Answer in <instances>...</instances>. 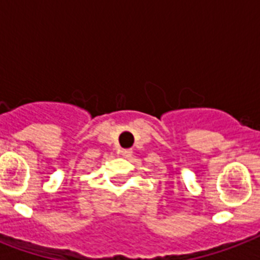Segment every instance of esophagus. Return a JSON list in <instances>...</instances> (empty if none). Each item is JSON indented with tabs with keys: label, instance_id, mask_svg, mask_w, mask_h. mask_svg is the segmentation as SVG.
Listing matches in <instances>:
<instances>
[{
	"label": "esophagus",
	"instance_id": "34e87169",
	"mask_svg": "<svg viewBox=\"0 0 260 260\" xmlns=\"http://www.w3.org/2000/svg\"><path fill=\"white\" fill-rule=\"evenodd\" d=\"M120 154H121L122 156L128 158V156H131V155H132V150H131V148H122V150H120Z\"/></svg>",
	"mask_w": 260,
	"mask_h": 260
}]
</instances>
